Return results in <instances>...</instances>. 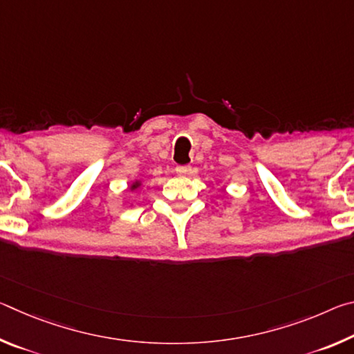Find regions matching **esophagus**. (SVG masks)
Returning <instances> with one entry per match:
<instances>
[{
	"mask_svg": "<svg viewBox=\"0 0 354 354\" xmlns=\"http://www.w3.org/2000/svg\"><path fill=\"white\" fill-rule=\"evenodd\" d=\"M190 170H192V169H190L189 165H178V167H176V173H178V175H181V176L189 175Z\"/></svg>",
	"mask_w": 354,
	"mask_h": 354,
	"instance_id": "1",
	"label": "esophagus"
}]
</instances>
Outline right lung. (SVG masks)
Returning a JSON list of instances; mask_svg holds the SVG:
<instances>
[{"label": "right lung", "mask_w": 354, "mask_h": 354, "mask_svg": "<svg viewBox=\"0 0 354 354\" xmlns=\"http://www.w3.org/2000/svg\"><path fill=\"white\" fill-rule=\"evenodd\" d=\"M139 187H142V181H139V179H137V181L129 184L128 189H129V192H134V190H137ZM131 206H133V205H131Z\"/></svg>", "instance_id": "add662e5"}]
</instances>
